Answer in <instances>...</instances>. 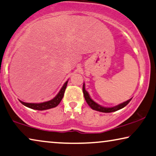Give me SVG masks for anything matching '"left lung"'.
I'll list each match as a JSON object with an SVG mask.
<instances>
[{
	"label": "left lung",
	"mask_w": 156,
	"mask_h": 156,
	"mask_svg": "<svg viewBox=\"0 0 156 156\" xmlns=\"http://www.w3.org/2000/svg\"><path fill=\"white\" fill-rule=\"evenodd\" d=\"M83 96H84V98L86 101H87V104L90 106V108H91L93 110H97V111L99 112H115L117 111V110H120L122 108H123L124 107H125L130 102V101L132 100V98L129 99L125 102H124L122 103H120V104L117 105L115 107H112V108H105V107H103L100 105H98V103H96V102L92 100V99L90 98L89 94H88V92L86 91L85 89V84L83 83Z\"/></svg>",
	"instance_id": "obj_1"
}]
</instances>
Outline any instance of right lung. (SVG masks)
<instances>
[{"label": "right lung", "instance_id": "obj_1", "mask_svg": "<svg viewBox=\"0 0 156 156\" xmlns=\"http://www.w3.org/2000/svg\"><path fill=\"white\" fill-rule=\"evenodd\" d=\"M67 82H68V80L64 83V85L62 86V87L61 88V89H60L59 93L56 95L55 98H53L51 101H46V102H44V103H24V102H22L21 101H20V103H21L22 104H23L24 105H25L26 107H28L29 108H31V109L37 110H48V109H51V108H55L59 104L63 98L65 89H66L67 87Z\"/></svg>", "mask_w": 156, "mask_h": 156}]
</instances>
